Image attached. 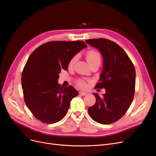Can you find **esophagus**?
I'll return each instance as SVG.
<instances>
[{"mask_svg":"<svg viewBox=\"0 0 156 156\" xmlns=\"http://www.w3.org/2000/svg\"><path fill=\"white\" fill-rule=\"evenodd\" d=\"M79 94H80V95H82V96H86L87 94V93L85 92L81 91V92H79Z\"/></svg>","mask_w":156,"mask_h":156,"instance_id":"34e87169","label":"esophagus"}]
</instances>
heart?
I'll list each match as a JSON object with an SVG mask.
<instances>
[{
	"label": "heart",
	"mask_w": 156,
	"mask_h": 156,
	"mask_svg": "<svg viewBox=\"0 0 156 156\" xmlns=\"http://www.w3.org/2000/svg\"><path fill=\"white\" fill-rule=\"evenodd\" d=\"M86 58L88 61V62L90 64H92L94 62H97V61H101V55L99 53L98 51L96 50H89L86 53ZM77 59V56H74L73 57L71 58L69 60V62L68 63V67L69 68H72L74 66V65L76 62ZM77 85L80 88H86L87 87V81L85 80L79 79L76 81Z\"/></svg>",
	"instance_id": "obj_1"
}]
</instances>
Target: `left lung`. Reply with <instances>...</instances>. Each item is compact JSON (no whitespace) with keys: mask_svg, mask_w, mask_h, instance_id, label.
Listing matches in <instances>:
<instances>
[{"mask_svg":"<svg viewBox=\"0 0 156 156\" xmlns=\"http://www.w3.org/2000/svg\"><path fill=\"white\" fill-rule=\"evenodd\" d=\"M103 56V69L95 88H105L100 97L93 94L96 101L88 109L94 121L110 124L123 116L133 101L135 88V69L124 50L115 42L105 38L87 40Z\"/></svg>","mask_w":156,"mask_h":156,"instance_id":"1","label":"left lung"}]
</instances>
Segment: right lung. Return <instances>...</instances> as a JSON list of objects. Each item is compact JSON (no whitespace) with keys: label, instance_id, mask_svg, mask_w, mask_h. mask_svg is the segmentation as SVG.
<instances>
[{"label":"right lung","instance_id":"add662e5","mask_svg":"<svg viewBox=\"0 0 156 156\" xmlns=\"http://www.w3.org/2000/svg\"><path fill=\"white\" fill-rule=\"evenodd\" d=\"M87 44L82 41H52L32 52L23 68L21 85L27 107L37 120L54 124L66 115L70 101L78 95L72 86L57 81L61 70L68 69L69 60Z\"/></svg>","mask_w":156,"mask_h":156}]
</instances>
